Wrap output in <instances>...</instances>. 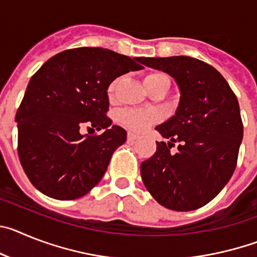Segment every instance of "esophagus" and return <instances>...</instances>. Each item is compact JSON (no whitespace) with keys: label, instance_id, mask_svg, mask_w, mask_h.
Listing matches in <instances>:
<instances>
[{"label":"esophagus","instance_id":"34e87169","mask_svg":"<svg viewBox=\"0 0 257 257\" xmlns=\"http://www.w3.org/2000/svg\"><path fill=\"white\" fill-rule=\"evenodd\" d=\"M140 136L136 135V134H133V133H128V135H127V139H128V142H135V140L139 139Z\"/></svg>","mask_w":257,"mask_h":257}]
</instances>
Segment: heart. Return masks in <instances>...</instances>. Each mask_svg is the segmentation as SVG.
<instances>
[{"instance_id":"b5f03b06","label":"heart","mask_w":257,"mask_h":257,"mask_svg":"<svg viewBox=\"0 0 257 257\" xmlns=\"http://www.w3.org/2000/svg\"><path fill=\"white\" fill-rule=\"evenodd\" d=\"M169 78L166 74L160 73V72H154V73H149L145 76L144 78V85L145 87L148 88L151 86L156 85L162 79ZM121 82V78L114 79L110 85H109V95L113 96L115 88L118 87ZM119 121L123 126H126L127 128H130L133 131H144L147 127L151 126L152 123H156L158 121V114L154 112H147V110H138V109H126L123 112H121L119 114Z\"/></svg>"}]
</instances>
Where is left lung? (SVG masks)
Masks as SVG:
<instances>
[{"instance_id":"1","label":"left lung","mask_w":257,"mask_h":257,"mask_svg":"<svg viewBox=\"0 0 257 257\" xmlns=\"http://www.w3.org/2000/svg\"><path fill=\"white\" fill-rule=\"evenodd\" d=\"M143 64L174 77L181 92L174 117L156 127L170 142H157L156 153L142 163L143 183L169 210L203 207L221 192L237 166L243 138L237 96L215 68L196 58H143Z\"/></svg>"}]
</instances>
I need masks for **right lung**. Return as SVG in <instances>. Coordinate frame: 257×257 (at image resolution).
<instances>
[{"instance_id": "right-lung-1", "label": "right lung", "mask_w": 257, "mask_h": 257, "mask_svg": "<svg viewBox=\"0 0 257 257\" xmlns=\"http://www.w3.org/2000/svg\"><path fill=\"white\" fill-rule=\"evenodd\" d=\"M101 47L65 50L32 76L17 112L18 154L31 183L46 196L72 201L87 194L126 142V131L110 126L108 90L113 79L143 68ZM106 130L82 136L80 127Z\"/></svg>"}]
</instances>
